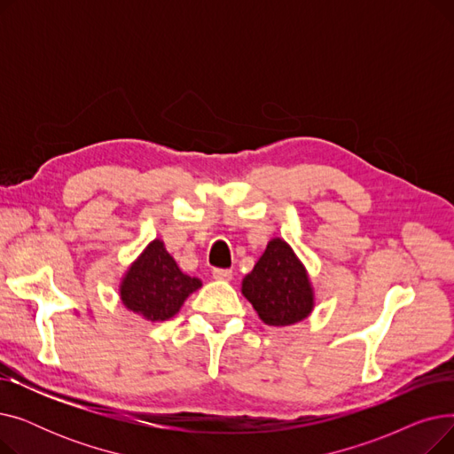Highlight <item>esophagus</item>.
I'll return each instance as SVG.
<instances>
[{
  "label": "esophagus",
  "instance_id": "1",
  "mask_svg": "<svg viewBox=\"0 0 454 454\" xmlns=\"http://www.w3.org/2000/svg\"><path fill=\"white\" fill-rule=\"evenodd\" d=\"M211 274L215 279H223V281H230L233 276V272L230 269H213Z\"/></svg>",
  "mask_w": 454,
  "mask_h": 454
}]
</instances>
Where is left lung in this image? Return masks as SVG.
<instances>
[{
    "label": "left lung",
    "mask_w": 454,
    "mask_h": 454,
    "mask_svg": "<svg viewBox=\"0 0 454 454\" xmlns=\"http://www.w3.org/2000/svg\"><path fill=\"white\" fill-rule=\"evenodd\" d=\"M243 294L269 325H291L313 311V289L303 265L283 239H272L254 270L243 279Z\"/></svg>",
    "instance_id": "8db88e82"
}]
</instances>
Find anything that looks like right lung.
Returning <instances> with one entry per match:
<instances>
[{"mask_svg": "<svg viewBox=\"0 0 454 454\" xmlns=\"http://www.w3.org/2000/svg\"><path fill=\"white\" fill-rule=\"evenodd\" d=\"M199 278L184 274L160 239L153 241L129 269L121 300L130 311L158 322L175 317L185 298L200 287Z\"/></svg>", "mask_w": 454, "mask_h": 454, "instance_id": "1", "label": "right lung"}]
</instances>
